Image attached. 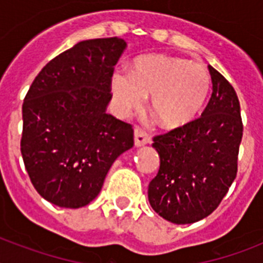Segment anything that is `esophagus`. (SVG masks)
Segmentation results:
<instances>
[{"label":"esophagus","instance_id":"obj_1","mask_svg":"<svg viewBox=\"0 0 263 263\" xmlns=\"http://www.w3.org/2000/svg\"><path fill=\"white\" fill-rule=\"evenodd\" d=\"M147 143H150V137L141 127H137L134 130V145H136V147H141V146H145Z\"/></svg>","mask_w":263,"mask_h":263}]
</instances>
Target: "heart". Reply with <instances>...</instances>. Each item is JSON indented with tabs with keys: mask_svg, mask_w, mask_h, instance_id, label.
I'll return each mask as SVG.
<instances>
[{
	"mask_svg": "<svg viewBox=\"0 0 263 263\" xmlns=\"http://www.w3.org/2000/svg\"><path fill=\"white\" fill-rule=\"evenodd\" d=\"M205 67L182 58L150 55L134 62L132 72L116 69L110 89L116 110L127 116L150 96V108L166 129L182 127L194 120L210 93Z\"/></svg>",
	"mask_w": 263,
	"mask_h": 263,
	"instance_id": "heart-1",
	"label": "heart"
}]
</instances>
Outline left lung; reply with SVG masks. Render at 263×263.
I'll return each mask as SVG.
<instances>
[{"mask_svg":"<svg viewBox=\"0 0 263 263\" xmlns=\"http://www.w3.org/2000/svg\"><path fill=\"white\" fill-rule=\"evenodd\" d=\"M208 69L212 96L200 117L154 137L153 143L160 166L148 184V201L174 224L210 216L237 175L243 129L240 101L231 83L212 66Z\"/></svg>","mask_w":263,"mask_h":263,"instance_id":"1","label":"left lung"}]
</instances>
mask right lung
I'll return each instance as SVG.
<instances>
[{"label":"right lung","mask_w":263,"mask_h":263,"mask_svg":"<svg viewBox=\"0 0 263 263\" xmlns=\"http://www.w3.org/2000/svg\"><path fill=\"white\" fill-rule=\"evenodd\" d=\"M125 48L117 36L79 42L42 68L23 100V163L38 194L55 205L89 204L113 162L133 147L132 125L106 113Z\"/></svg>","instance_id":"right-lung-1"}]
</instances>
